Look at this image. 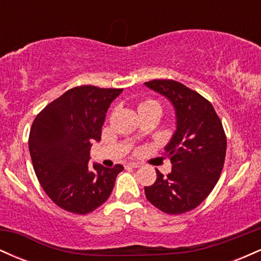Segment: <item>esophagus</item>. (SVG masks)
Returning a JSON list of instances; mask_svg holds the SVG:
<instances>
[{"mask_svg":"<svg viewBox=\"0 0 261 261\" xmlns=\"http://www.w3.org/2000/svg\"><path fill=\"white\" fill-rule=\"evenodd\" d=\"M127 167H133V168H139V167H141V164L140 163H136V162H128Z\"/></svg>","mask_w":261,"mask_h":261,"instance_id":"obj_1","label":"esophagus"}]
</instances>
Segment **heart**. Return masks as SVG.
Listing matches in <instances>:
<instances>
[{
	"label": "heart",
	"instance_id": "obj_1",
	"mask_svg": "<svg viewBox=\"0 0 261 261\" xmlns=\"http://www.w3.org/2000/svg\"><path fill=\"white\" fill-rule=\"evenodd\" d=\"M149 107H160V104H158L157 101H155V100L147 99V100L142 101V103L140 104L139 110H140V109H145V108H149Z\"/></svg>",
	"mask_w": 261,
	"mask_h": 261
}]
</instances>
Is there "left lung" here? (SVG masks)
Wrapping results in <instances>:
<instances>
[{
    "label": "left lung",
    "mask_w": 261,
    "mask_h": 261,
    "mask_svg": "<svg viewBox=\"0 0 261 261\" xmlns=\"http://www.w3.org/2000/svg\"><path fill=\"white\" fill-rule=\"evenodd\" d=\"M145 86L172 103L175 131L164 147L172 172L145 187L152 205L169 215L197 207L220 179L226 157L227 139L214 107L199 93L173 80H153Z\"/></svg>",
    "instance_id": "1"
}]
</instances>
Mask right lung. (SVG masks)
<instances>
[{"label":"right lung","instance_id":"right-lung-1","mask_svg":"<svg viewBox=\"0 0 261 261\" xmlns=\"http://www.w3.org/2000/svg\"><path fill=\"white\" fill-rule=\"evenodd\" d=\"M122 89L81 86L70 89L38 114L29 134L34 172L59 207L86 215L107 201L124 167L88 166L92 143L99 142L112 101Z\"/></svg>","mask_w":261,"mask_h":261}]
</instances>
